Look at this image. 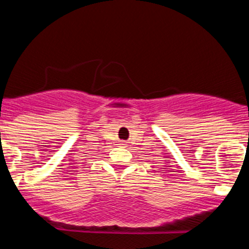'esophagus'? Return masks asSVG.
<instances>
[{
  "instance_id": "esophagus-1",
  "label": "esophagus",
  "mask_w": 249,
  "mask_h": 249,
  "mask_svg": "<svg viewBox=\"0 0 249 249\" xmlns=\"http://www.w3.org/2000/svg\"><path fill=\"white\" fill-rule=\"evenodd\" d=\"M123 145H125V144H123Z\"/></svg>"
}]
</instances>
